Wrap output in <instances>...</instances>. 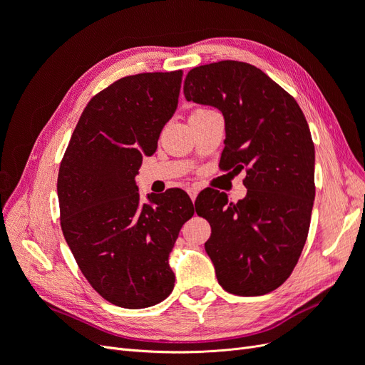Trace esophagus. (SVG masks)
Masks as SVG:
<instances>
[{"mask_svg":"<svg viewBox=\"0 0 365 365\" xmlns=\"http://www.w3.org/2000/svg\"><path fill=\"white\" fill-rule=\"evenodd\" d=\"M187 193H189V196H190V200L195 202L196 201V196H197V189H195V187H190V189H187Z\"/></svg>","mask_w":365,"mask_h":365,"instance_id":"1","label":"esophagus"}]
</instances>
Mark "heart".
I'll return each instance as SVG.
<instances>
[{"label": "heart", "instance_id": "b5f03b06", "mask_svg": "<svg viewBox=\"0 0 365 365\" xmlns=\"http://www.w3.org/2000/svg\"><path fill=\"white\" fill-rule=\"evenodd\" d=\"M205 111H208V109H197V111H195L193 114H196V113H205Z\"/></svg>", "mask_w": 365, "mask_h": 365}]
</instances>
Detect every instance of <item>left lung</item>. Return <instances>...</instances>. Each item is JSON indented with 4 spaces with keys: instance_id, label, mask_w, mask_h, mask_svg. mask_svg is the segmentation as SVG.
<instances>
[{
    "instance_id": "1",
    "label": "left lung",
    "mask_w": 365,
    "mask_h": 365,
    "mask_svg": "<svg viewBox=\"0 0 365 365\" xmlns=\"http://www.w3.org/2000/svg\"><path fill=\"white\" fill-rule=\"evenodd\" d=\"M184 96L225 120L220 168H247V196H197L212 227L205 251L219 284L242 297L274 291L289 277L307 237L315 200V148L298 103L262 70L220 61L189 71ZM196 207V204H195Z\"/></svg>"
}]
</instances>
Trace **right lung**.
Wrapping results in <instances>:
<instances>
[{
  "instance_id": "obj_1",
  "label": "right lung",
  "mask_w": 365,
  "mask_h": 365,
  "mask_svg": "<svg viewBox=\"0 0 365 365\" xmlns=\"http://www.w3.org/2000/svg\"><path fill=\"white\" fill-rule=\"evenodd\" d=\"M182 71L128 76L94 96L61 163L58 197L65 240L93 288L109 303L143 309L175 283L169 264L195 208L175 189L141 202L135 176L173 117Z\"/></svg>"
}]
</instances>
